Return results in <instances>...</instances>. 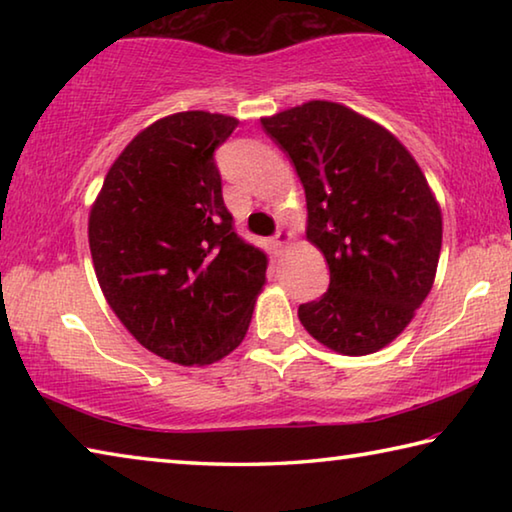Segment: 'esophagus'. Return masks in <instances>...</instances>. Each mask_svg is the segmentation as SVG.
I'll use <instances>...</instances> for the list:
<instances>
[{"mask_svg":"<svg viewBox=\"0 0 512 512\" xmlns=\"http://www.w3.org/2000/svg\"><path fill=\"white\" fill-rule=\"evenodd\" d=\"M289 241H291V235H289V232H277V235L273 237V246L275 248H284V246H287L289 244Z\"/></svg>","mask_w":512,"mask_h":512,"instance_id":"34e87169","label":"esophagus"}]
</instances>
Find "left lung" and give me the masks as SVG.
Returning <instances> with one entry per match:
<instances>
[{
	"label": "left lung",
	"instance_id": "8db88e82",
	"mask_svg": "<svg viewBox=\"0 0 512 512\" xmlns=\"http://www.w3.org/2000/svg\"><path fill=\"white\" fill-rule=\"evenodd\" d=\"M307 196V239L325 255L329 289L298 307L327 348H384L429 296L443 244L440 207L413 155L375 121L332 101L264 117Z\"/></svg>",
	"mask_w": 512,
	"mask_h": 512
}]
</instances>
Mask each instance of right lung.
<instances>
[{"mask_svg":"<svg viewBox=\"0 0 512 512\" xmlns=\"http://www.w3.org/2000/svg\"><path fill=\"white\" fill-rule=\"evenodd\" d=\"M239 126L203 110L158 119L112 164L90 212L103 296L146 350L205 366L244 341L268 257L235 232L214 153Z\"/></svg>","mask_w":512,"mask_h":512,"instance_id":"add662e5","label":"right lung"}]
</instances>
